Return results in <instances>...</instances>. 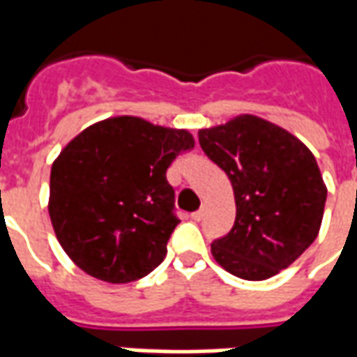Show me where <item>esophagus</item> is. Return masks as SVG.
<instances>
[{"label": "esophagus", "instance_id": "esophagus-1", "mask_svg": "<svg viewBox=\"0 0 357 357\" xmlns=\"http://www.w3.org/2000/svg\"><path fill=\"white\" fill-rule=\"evenodd\" d=\"M191 218H193L195 222H201L202 218H204V208H201V210H197V212H193V214H191Z\"/></svg>", "mask_w": 357, "mask_h": 357}]
</instances>
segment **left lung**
<instances>
[{
  "label": "left lung",
  "instance_id": "left-lung-1",
  "mask_svg": "<svg viewBox=\"0 0 357 357\" xmlns=\"http://www.w3.org/2000/svg\"><path fill=\"white\" fill-rule=\"evenodd\" d=\"M199 143L227 174L237 206L231 231L212 243L214 260L247 281L289 268L317 237L327 201L312 151L252 114L201 130Z\"/></svg>",
  "mask_w": 357,
  "mask_h": 357
}]
</instances>
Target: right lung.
<instances>
[{"label":"right lung","mask_w":357,"mask_h":357,"mask_svg":"<svg viewBox=\"0 0 357 357\" xmlns=\"http://www.w3.org/2000/svg\"><path fill=\"white\" fill-rule=\"evenodd\" d=\"M193 147L187 130L137 116L107 118L78 133L50 179L51 224L70 260L107 283L149 275L179 224L166 170Z\"/></svg>","instance_id":"1"}]
</instances>
